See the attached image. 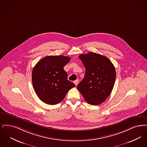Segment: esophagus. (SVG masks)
<instances>
[{"label": "esophagus", "mask_w": 147, "mask_h": 147, "mask_svg": "<svg viewBox=\"0 0 147 147\" xmlns=\"http://www.w3.org/2000/svg\"><path fill=\"white\" fill-rule=\"evenodd\" d=\"M74 82V83L75 84V85L77 86V85L78 84V80H75Z\"/></svg>", "instance_id": "esophagus-1"}]
</instances>
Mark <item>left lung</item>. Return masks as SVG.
<instances>
[{
	"label": "left lung",
	"instance_id": "obj_1",
	"mask_svg": "<svg viewBox=\"0 0 147 147\" xmlns=\"http://www.w3.org/2000/svg\"><path fill=\"white\" fill-rule=\"evenodd\" d=\"M78 57L85 67L86 73L77 89L88 104L98 105L107 99L113 89L115 67L108 57L95 53L81 54Z\"/></svg>",
	"mask_w": 147,
	"mask_h": 147
}]
</instances>
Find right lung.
I'll use <instances>...</instances> for the list:
<instances>
[{
    "mask_svg": "<svg viewBox=\"0 0 147 147\" xmlns=\"http://www.w3.org/2000/svg\"><path fill=\"white\" fill-rule=\"evenodd\" d=\"M70 57L63 55L47 56L40 60L34 67L32 81L34 91L39 99L49 104L61 102L75 84L67 80L64 67Z\"/></svg>",
    "mask_w": 147,
    "mask_h": 147,
    "instance_id": "obj_1",
    "label": "right lung"
}]
</instances>
